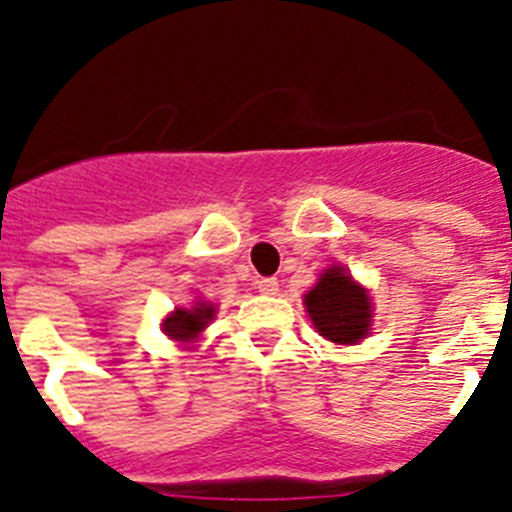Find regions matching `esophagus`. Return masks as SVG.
I'll return each instance as SVG.
<instances>
[{
  "mask_svg": "<svg viewBox=\"0 0 512 512\" xmlns=\"http://www.w3.org/2000/svg\"><path fill=\"white\" fill-rule=\"evenodd\" d=\"M255 289L260 294H277V280L275 277H260V280L255 282Z\"/></svg>",
  "mask_w": 512,
  "mask_h": 512,
  "instance_id": "34e87169",
  "label": "esophagus"
}]
</instances>
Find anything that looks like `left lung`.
Here are the masks:
<instances>
[{
	"mask_svg": "<svg viewBox=\"0 0 512 512\" xmlns=\"http://www.w3.org/2000/svg\"><path fill=\"white\" fill-rule=\"evenodd\" d=\"M304 307L317 332L334 344H356L369 334L371 299L344 267L322 272L317 285L304 294Z\"/></svg>",
	"mask_w": 512,
	"mask_h": 512,
	"instance_id": "obj_1",
	"label": "left lung"
}]
</instances>
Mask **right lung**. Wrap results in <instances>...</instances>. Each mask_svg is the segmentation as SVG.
<instances>
[{
	"mask_svg": "<svg viewBox=\"0 0 512 512\" xmlns=\"http://www.w3.org/2000/svg\"><path fill=\"white\" fill-rule=\"evenodd\" d=\"M213 319L215 304L198 299L193 307H175V312H170L168 317L163 319V334L180 344H193Z\"/></svg>",
	"mask_w": 512,
	"mask_h": 512,
	"instance_id": "obj_1",
	"label": "right lung"
}]
</instances>
